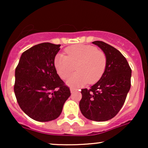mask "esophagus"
<instances>
[{
	"mask_svg": "<svg viewBox=\"0 0 148 148\" xmlns=\"http://www.w3.org/2000/svg\"><path fill=\"white\" fill-rule=\"evenodd\" d=\"M74 90H74V88H70V92H74Z\"/></svg>",
	"mask_w": 148,
	"mask_h": 148,
	"instance_id": "obj_1",
	"label": "esophagus"
}]
</instances>
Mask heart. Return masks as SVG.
<instances>
[{"instance_id": "1", "label": "heart", "mask_w": 148, "mask_h": 148, "mask_svg": "<svg viewBox=\"0 0 148 148\" xmlns=\"http://www.w3.org/2000/svg\"><path fill=\"white\" fill-rule=\"evenodd\" d=\"M67 56L59 53L54 59V65L61 79H64L76 67V73L67 80L69 86L79 88L88 83L94 84L102 76L106 67L103 52L90 45H76L65 49Z\"/></svg>"}]
</instances>
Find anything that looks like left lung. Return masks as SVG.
I'll list each match as a JSON object with an SVG mask.
<instances>
[{"instance_id":"obj_1","label":"left lung","mask_w":148,"mask_h":148,"mask_svg":"<svg viewBox=\"0 0 148 148\" xmlns=\"http://www.w3.org/2000/svg\"><path fill=\"white\" fill-rule=\"evenodd\" d=\"M92 44L106 56V67L101 79L90 89L81 90L79 102L81 113L88 120L103 122L111 120L123 107L131 87V69L118 50L101 41Z\"/></svg>"}]
</instances>
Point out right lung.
<instances>
[{
    "label": "right lung",
    "mask_w": 148,
    "mask_h": 148,
    "mask_svg": "<svg viewBox=\"0 0 148 148\" xmlns=\"http://www.w3.org/2000/svg\"><path fill=\"white\" fill-rule=\"evenodd\" d=\"M60 47L49 42L33 46L21 54L15 69L14 91L17 102L22 111L36 121L58 118L71 95L54 65Z\"/></svg>",
    "instance_id": "1"
}]
</instances>
